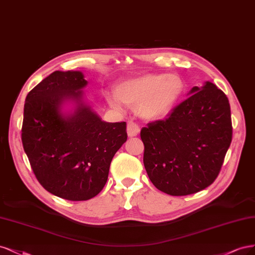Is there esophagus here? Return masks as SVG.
Masks as SVG:
<instances>
[{"label": "esophagus", "mask_w": 255, "mask_h": 255, "mask_svg": "<svg viewBox=\"0 0 255 255\" xmlns=\"http://www.w3.org/2000/svg\"><path fill=\"white\" fill-rule=\"evenodd\" d=\"M139 132V127L134 122L130 121L127 124V133L129 136H135Z\"/></svg>", "instance_id": "1"}]
</instances>
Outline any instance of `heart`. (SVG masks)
Listing matches in <instances>:
<instances>
[{
    "label": "heart",
    "instance_id": "obj_1",
    "mask_svg": "<svg viewBox=\"0 0 255 255\" xmlns=\"http://www.w3.org/2000/svg\"><path fill=\"white\" fill-rule=\"evenodd\" d=\"M183 90V80L177 74L146 73L119 81L114 95L107 94L106 100L114 109H122L124 104L141 119L155 121L174 109Z\"/></svg>",
    "mask_w": 255,
    "mask_h": 255
}]
</instances>
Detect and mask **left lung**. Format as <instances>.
<instances>
[{
    "label": "left lung",
    "mask_w": 255,
    "mask_h": 255,
    "mask_svg": "<svg viewBox=\"0 0 255 255\" xmlns=\"http://www.w3.org/2000/svg\"><path fill=\"white\" fill-rule=\"evenodd\" d=\"M188 95L167 119L141 130L147 175L171 196L195 194L214 182L232 141L226 94L205 81Z\"/></svg>",
    "instance_id": "left-lung-1"
}]
</instances>
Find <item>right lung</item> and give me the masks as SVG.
Masks as SVG:
<instances>
[{
	"instance_id": "add662e5",
	"label": "right lung",
	"mask_w": 255,
	"mask_h": 255,
	"mask_svg": "<svg viewBox=\"0 0 255 255\" xmlns=\"http://www.w3.org/2000/svg\"><path fill=\"white\" fill-rule=\"evenodd\" d=\"M83 72L55 71L27 94L22 143L47 192L81 201L100 193L111 161L127 141L126 123H107L85 102ZM71 103L70 112L63 109Z\"/></svg>"
}]
</instances>
